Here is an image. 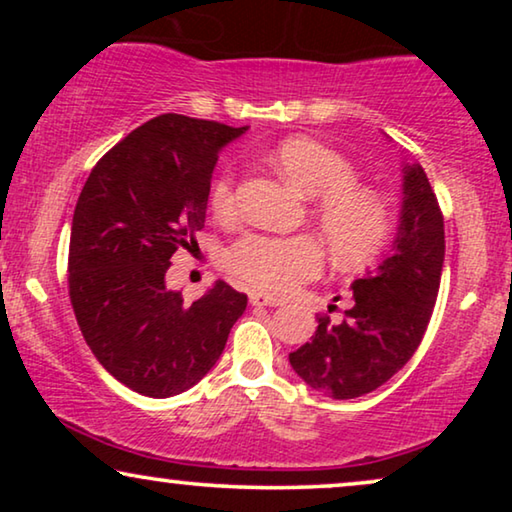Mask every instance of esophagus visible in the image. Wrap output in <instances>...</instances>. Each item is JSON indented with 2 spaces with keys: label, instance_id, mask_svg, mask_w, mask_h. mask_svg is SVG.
<instances>
[{
  "label": "esophagus",
  "instance_id": "34e87169",
  "mask_svg": "<svg viewBox=\"0 0 512 512\" xmlns=\"http://www.w3.org/2000/svg\"><path fill=\"white\" fill-rule=\"evenodd\" d=\"M249 303L251 305H265V307H277V305H282L279 303V300H275V298H268V296H263V293H258V291H251L249 293Z\"/></svg>",
  "mask_w": 512,
  "mask_h": 512
}]
</instances>
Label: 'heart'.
Wrapping results in <instances>:
<instances>
[{
	"label": "heart",
	"mask_w": 512,
	"mask_h": 512,
	"mask_svg": "<svg viewBox=\"0 0 512 512\" xmlns=\"http://www.w3.org/2000/svg\"><path fill=\"white\" fill-rule=\"evenodd\" d=\"M272 163L300 193L314 198L312 216L333 258L342 265L373 261L391 233L387 202L373 188L356 184V167L340 151L312 137H286ZM216 216L235 212V177L226 170L209 191ZM228 272L268 296H286L321 272V247L312 235L279 237L247 233L223 256Z\"/></svg>",
	"instance_id": "heart-1"
}]
</instances>
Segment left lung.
I'll list each match as a JSON object with an SVG mask.
<instances>
[{
  "label": "left lung",
  "mask_w": 512,
  "mask_h": 512,
  "mask_svg": "<svg viewBox=\"0 0 512 512\" xmlns=\"http://www.w3.org/2000/svg\"><path fill=\"white\" fill-rule=\"evenodd\" d=\"M445 221L422 165H405L401 226L377 270L352 284L340 324L317 314L312 340L289 354L300 380L319 394L356 398L391 380L417 352L440 289Z\"/></svg>",
  "instance_id": "8db88e82"
}]
</instances>
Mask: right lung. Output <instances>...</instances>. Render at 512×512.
I'll return each mask as SVG.
<instances>
[{
  "mask_svg": "<svg viewBox=\"0 0 512 512\" xmlns=\"http://www.w3.org/2000/svg\"><path fill=\"white\" fill-rule=\"evenodd\" d=\"M244 130L151 118L97 160L76 202L67 261L76 324L95 359L142 396L198 384L247 310V296L221 279L191 305L165 289L172 254L205 228L219 149Z\"/></svg>",
  "mask_w": 512,
  "mask_h": 512,
  "instance_id": "add662e5",
  "label": "right lung"
}]
</instances>
